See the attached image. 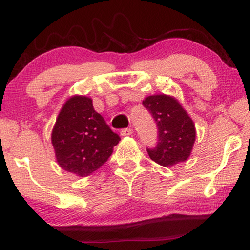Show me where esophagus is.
Returning a JSON list of instances; mask_svg holds the SVG:
<instances>
[{"instance_id":"esophagus-1","label":"esophagus","mask_w":250,"mask_h":250,"mask_svg":"<svg viewBox=\"0 0 250 250\" xmlns=\"http://www.w3.org/2000/svg\"><path fill=\"white\" fill-rule=\"evenodd\" d=\"M120 133H121V136H131V134L133 133V130L131 128H125L121 130Z\"/></svg>"}]
</instances>
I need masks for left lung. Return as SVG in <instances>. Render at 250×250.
<instances>
[{
	"instance_id": "8db88e82",
	"label": "left lung",
	"mask_w": 250,
	"mask_h": 250,
	"mask_svg": "<svg viewBox=\"0 0 250 250\" xmlns=\"http://www.w3.org/2000/svg\"><path fill=\"white\" fill-rule=\"evenodd\" d=\"M158 126V144L146 148L149 157L164 167L186 161L196 140L195 125L175 98L154 94L142 101Z\"/></svg>"
}]
</instances>
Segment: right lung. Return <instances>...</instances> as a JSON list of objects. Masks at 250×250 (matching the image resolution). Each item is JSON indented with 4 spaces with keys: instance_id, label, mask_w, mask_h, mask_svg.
<instances>
[{
    "instance_id": "add662e5",
    "label": "right lung",
    "mask_w": 250,
    "mask_h": 250,
    "mask_svg": "<svg viewBox=\"0 0 250 250\" xmlns=\"http://www.w3.org/2000/svg\"><path fill=\"white\" fill-rule=\"evenodd\" d=\"M51 140L59 166L86 177L105 164L120 137L93 109L90 98L74 96L59 113Z\"/></svg>"
}]
</instances>
